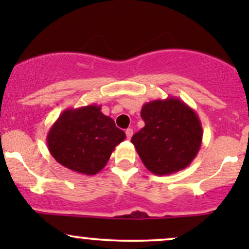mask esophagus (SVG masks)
<instances>
[{
  "mask_svg": "<svg viewBox=\"0 0 249 249\" xmlns=\"http://www.w3.org/2000/svg\"><path fill=\"white\" fill-rule=\"evenodd\" d=\"M125 133H126L127 139H131V137L133 136V130H132V128H127V130L125 131Z\"/></svg>",
  "mask_w": 249,
  "mask_h": 249,
  "instance_id": "34e87169",
  "label": "esophagus"
}]
</instances>
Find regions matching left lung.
Instances as JSON below:
<instances>
[{
	"mask_svg": "<svg viewBox=\"0 0 249 249\" xmlns=\"http://www.w3.org/2000/svg\"><path fill=\"white\" fill-rule=\"evenodd\" d=\"M141 116L145 126L133 134L131 142L145 167L157 176L186 168L202 141L201 123L193 108L168 97L142 105Z\"/></svg>",
	"mask_w": 249,
	"mask_h": 249,
	"instance_id": "left-lung-1",
	"label": "left lung"
}]
</instances>
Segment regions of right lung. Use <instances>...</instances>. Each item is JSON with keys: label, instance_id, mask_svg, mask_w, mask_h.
I'll return each mask as SVG.
<instances>
[{"label": "right lung", "instance_id": "add662e5", "mask_svg": "<svg viewBox=\"0 0 249 249\" xmlns=\"http://www.w3.org/2000/svg\"><path fill=\"white\" fill-rule=\"evenodd\" d=\"M125 132L96 104L67 108L47 136L51 156L64 167L93 176L103 170Z\"/></svg>", "mask_w": 249, "mask_h": 249}]
</instances>
